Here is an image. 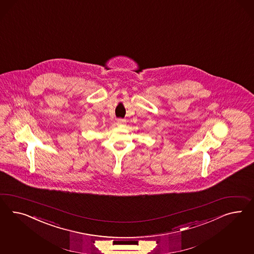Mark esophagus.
Returning a JSON list of instances; mask_svg holds the SVG:
<instances>
[{
	"mask_svg": "<svg viewBox=\"0 0 254 254\" xmlns=\"http://www.w3.org/2000/svg\"><path fill=\"white\" fill-rule=\"evenodd\" d=\"M124 122H125V120L120 118V119H118V120H117V125H119V126H120V125H122Z\"/></svg>",
	"mask_w": 254,
	"mask_h": 254,
	"instance_id": "esophagus-1",
	"label": "esophagus"
}]
</instances>
